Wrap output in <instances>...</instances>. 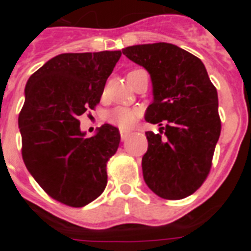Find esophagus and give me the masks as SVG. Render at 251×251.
<instances>
[{"instance_id": "34e87169", "label": "esophagus", "mask_w": 251, "mask_h": 251, "mask_svg": "<svg viewBox=\"0 0 251 251\" xmlns=\"http://www.w3.org/2000/svg\"><path fill=\"white\" fill-rule=\"evenodd\" d=\"M130 134L129 130H126V129H121V138L122 141H126L128 138V136Z\"/></svg>"}]
</instances>
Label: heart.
<instances>
[{"mask_svg": "<svg viewBox=\"0 0 251 251\" xmlns=\"http://www.w3.org/2000/svg\"><path fill=\"white\" fill-rule=\"evenodd\" d=\"M139 118V110L128 108V106H115L106 114V121L113 126L128 129L136 123Z\"/></svg>", "mask_w": 251, "mask_h": 251, "instance_id": "1", "label": "heart"}]
</instances>
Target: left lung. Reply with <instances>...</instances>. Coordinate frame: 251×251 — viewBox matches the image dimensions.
<instances>
[{"instance_id":"obj_1","label":"left lung","mask_w":251,"mask_h":251,"mask_svg":"<svg viewBox=\"0 0 251 251\" xmlns=\"http://www.w3.org/2000/svg\"><path fill=\"white\" fill-rule=\"evenodd\" d=\"M123 54L150 73L153 101L146 121L161 126L146 132L143 178L157 196L181 200L200 188L212 165L221 132L219 99L199 57L167 43L128 46Z\"/></svg>"}]
</instances>
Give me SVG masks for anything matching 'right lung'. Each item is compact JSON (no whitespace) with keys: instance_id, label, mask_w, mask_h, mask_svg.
<instances>
[{"instance_id":"1","label":"right lung","mask_w":251,"mask_h":251,"mask_svg":"<svg viewBox=\"0 0 251 251\" xmlns=\"http://www.w3.org/2000/svg\"><path fill=\"white\" fill-rule=\"evenodd\" d=\"M122 51L60 54L28 77L19 115L26 168L54 200L83 207L106 186V162L121 142L104 124L86 138L79 117L100 101Z\"/></svg>"}]
</instances>
